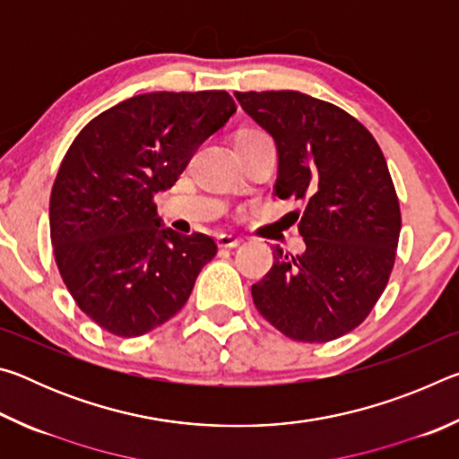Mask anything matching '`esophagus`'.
Instances as JSON below:
<instances>
[{
  "label": "esophagus",
  "mask_w": 459,
  "mask_h": 459,
  "mask_svg": "<svg viewBox=\"0 0 459 459\" xmlns=\"http://www.w3.org/2000/svg\"><path fill=\"white\" fill-rule=\"evenodd\" d=\"M216 243H219V247H222V248H235L240 245V238L232 237V235H221L219 238H216Z\"/></svg>",
  "instance_id": "obj_1"
}]
</instances>
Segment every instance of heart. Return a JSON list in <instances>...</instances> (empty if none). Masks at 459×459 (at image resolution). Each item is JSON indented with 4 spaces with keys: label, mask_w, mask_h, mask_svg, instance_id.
Here are the masks:
<instances>
[{
    "label": "heart",
    "mask_w": 459,
    "mask_h": 459,
    "mask_svg": "<svg viewBox=\"0 0 459 459\" xmlns=\"http://www.w3.org/2000/svg\"><path fill=\"white\" fill-rule=\"evenodd\" d=\"M257 137H265V134H263V131H257V129H243L237 135V142H245V139H257Z\"/></svg>",
    "instance_id": "obj_1"
}]
</instances>
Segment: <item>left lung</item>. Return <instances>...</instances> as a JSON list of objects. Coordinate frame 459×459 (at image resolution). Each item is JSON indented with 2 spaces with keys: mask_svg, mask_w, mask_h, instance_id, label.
Listing matches in <instances>:
<instances>
[{
  "mask_svg": "<svg viewBox=\"0 0 459 459\" xmlns=\"http://www.w3.org/2000/svg\"><path fill=\"white\" fill-rule=\"evenodd\" d=\"M277 145L279 198L298 212L306 253L273 248L251 287L259 314L287 338L330 342L367 320L397 259L401 208L386 160L351 113L298 91L235 92Z\"/></svg>",
  "mask_w": 459,
  "mask_h": 459,
  "instance_id": "obj_1",
  "label": "left lung"
}]
</instances>
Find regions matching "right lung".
<instances>
[{
    "mask_svg": "<svg viewBox=\"0 0 459 459\" xmlns=\"http://www.w3.org/2000/svg\"><path fill=\"white\" fill-rule=\"evenodd\" d=\"M235 111L227 91L147 92L97 115L68 147L50 194L54 259L103 330L142 336L188 301L219 247L161 229L153 196Z\"/></svg>",
    "mask_w": 459,
    "mask_h": 459,
    "instance_id": "obj_1",
    "label": "right lung"
}]
</instances>
